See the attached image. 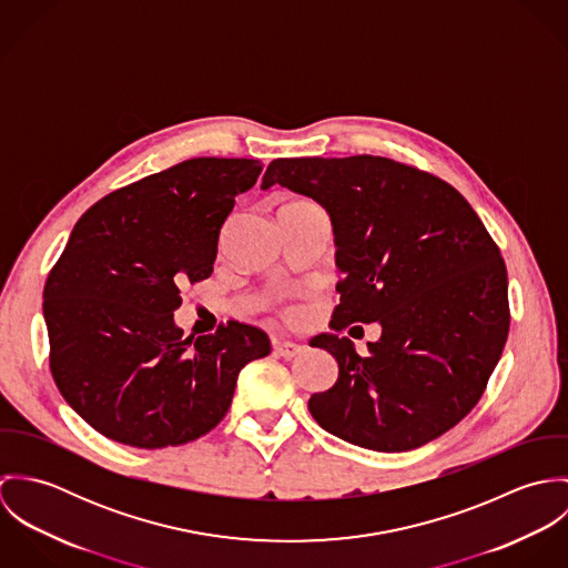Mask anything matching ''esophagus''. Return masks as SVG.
Instances as JSON below:
<instances>
[{
	"label": "esophagus",
	"mask_w": 568,
	"mask_h": 568,
	"mask_svg": "<svg viewBox=\"0 0 568 568\" xmlns=\"http://www.w3.org/2000/svg\"><path fill=\"white\" fill-rule=\"evenodd\" d=\"M273 349H275V354L277 356H282V358H295L297 354H302V345H297V343H293V341H277L275 345H273Z\"/></svg>",
	"instance_id": "obj_1"
}]
</instances>
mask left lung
<instances>
[{
	"mask_svg": "<svg viewBox=\"0 0 568 568\" xmlns=\"http://www.w3.org/2000/svg\"><path fill=\"white\" fill-rule=\"evenodd\" d=\"M275 183L329 214L343 273L329 327H383L369 356L347 336L311 341L338 363L334 387L308 400L317 424L381 453L450 430L481 400L509 332L507 268L477 212L444 179L374 155L273 160L262 190Z\"/></svg>",
	"mask_w": 568,
	"mask_h": 568,
	"instance_id": "1",
	"label": "left lung"
}]
</instances>
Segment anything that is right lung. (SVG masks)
Returning <instances> with one entry per match:
<instances>
[{
	"label": "right lung",
	"mask_w": 568,
	"mask_h": 568,
	"mask_svg": "<svg viewBox=\"0 0 568 568\" xmlns=\"http://www.w3.org/2000/svg\"><path fill=\"white\" fill-rule=\"evenodd\" d=\"M257 160L196 158L93 203L43 288L50 369L61 396L104 437L165 448L210 433L246 363L271 352L266 332L227 322L183 336L181 286L212 275L236 196Z\"/></svg>",
	"instance_id": "obj_1"
}]
</instances>
